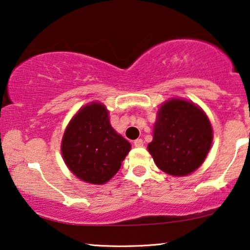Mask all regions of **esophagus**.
<instances>
[{"instance_id":"34e87169","label":"esophagus","mask_w":250,"mask_h":250,"mask_svg":"<svg viewBox=\"0 0 250 250\" xmlns=\"http://www.w3.org/2000/svg\"><path fill=\"white\" fill-rule=\"evenodd\" d=\"M133 145H135L136 147H143L144 146V140L143 139H136L133 141Z\"/></svg>"}]
</instances>
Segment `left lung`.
<instances>
[{"mask_svg": "<svg viewBox=\"0 0 250 250\" xmlns=\"http://www.w3.org/2000/svg\"><path fill=\"white\" fill-rule=\"evenodd\" d=\"M213 131L207 114L191 101L170 99L162 104L148 150L159 169L185 176L202 165Z\"/></svg>", "mask_w": 250, "mask_h": 250, "instance_id": "obj_1", "label": "left lung"}]
</instances>
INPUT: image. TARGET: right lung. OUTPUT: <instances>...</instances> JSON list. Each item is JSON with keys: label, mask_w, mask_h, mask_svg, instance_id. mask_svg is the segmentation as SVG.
<instances>
[{"label": "right lung", "mask_w": 250, "mask_h": 250, "mask_svg": "<svg viewBox=\"0 0 250 250\" xmlns=\"http://www.w3.org/2000/svg\"><path fill=\"white\" fill-rule=\"evenodd\" d=\"M61 148L67 167L75 176L102 185L118 173L131 145L111 126L106 107L92 102L70 120Z\"/></svg>", "instance_id": "add662e5"}]
</instances>
